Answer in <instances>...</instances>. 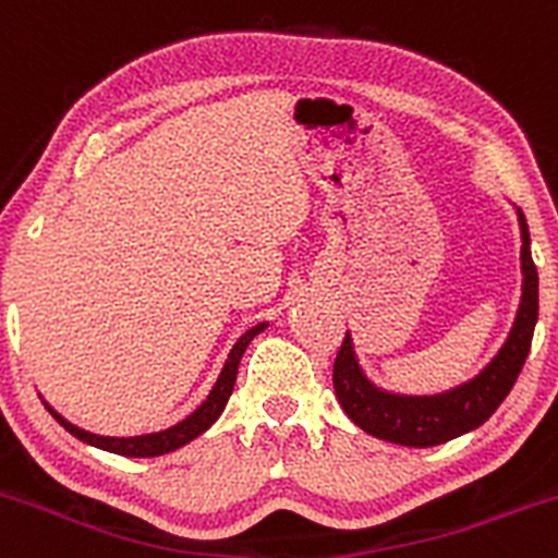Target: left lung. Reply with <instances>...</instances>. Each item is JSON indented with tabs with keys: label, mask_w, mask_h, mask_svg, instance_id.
<instances>
[{
	"label": "left lung",
	"mask_w": 558,
	"mask_h": 558,
	"mask_svg": "<svg viewBox=\"0 0 558 558\" xmlns=\"http://www.w3.org/2000/svg\"><path fill=\"white\" fill-rule=\"evenodd\" d=\"M512 208H515L518 228H521L523 279L521 303H518L505 344L474 377L448 390H439V393L417 396L396 393V390L379 388L374 379H368L357 361L350 330H347L344 344L333 363V390L341 410L357 428L385 439V442L404 445V448H434V445H445L461 434L474 432L499 410L526 363L539 308V279L532 260L526 217L518 206Z\"/></svg>",
	"instance_id": "left-lung-1"
}]
</instances>
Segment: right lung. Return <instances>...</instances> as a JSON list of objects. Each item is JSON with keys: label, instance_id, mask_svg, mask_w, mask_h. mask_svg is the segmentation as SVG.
Listing matches in <instances>:
<instances>
[{"label": "right lung", "instance_id": "right-lung-1", "mask_svg": "<svg viewBox=\"0 0 558 558\" xmlns=\"http://www.w3.org/2000/svg\"><path fill=\"white\" fill-rule=\"evenodd\" d=\"M268 325L271 323H257V325H252L246 333L239 336V341L230 347L228 357H225V366H222V372H219L217 383H214V388L208 390L206 399L201 401V407H197V410H192L184 421L173 423V426L162 428V432L135 434V437H102V434H92V432H86V428L70 423L68 417L59 415V412L53 410V407L48 404L43 396L40 399H43V404L48 407V412H51V415L57 417V421L62 423L70 434H73V437H78L81 442L92 445V448L108 450V453H116V456H126V459H154V456L173 453V450L190 445L192 439H197L203 432H208V428L217 423V417L225 412V404H228L230 393H233L241 355H244V350L250 347V341L255 339L257 333H263Z\"/></svg>", "mask_w": 558, "mask_h": 558}]
</instances>
